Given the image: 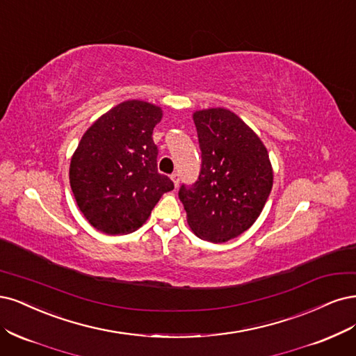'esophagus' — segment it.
<instances>
[{
    "label": "esophagus",
    "instance_id": "esophagus-1",
    "mask_svg": "<svg viewBox=\"0 0 356 356\" xmlns=\"http://www.w3.org/2000/svg\"><path fill=\"white\" fill-rule=\"evenodd\" d=\"M171 180H173L175 186L177 188V186H179V180H180V177H179V173H173V175H171Z\"/></svg>",
    "mask_w": 356,
    "mask_h": 356
}]
</instances>
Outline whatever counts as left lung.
Instances as JSON below:
<instances>
[{
  "instance_id": "1",
  "label": "left lung",
  "mask_w": 356,
  "mask_h": 356,
  "mask_svg": "<svg viewBox=\"0 0 356 356\" xmlns=\"http://www.w3.org/2000/svg\"><path fill=\"white\" fill-rule=\"evenodd\" d=\"M201 149L198 180L179 189L188 223L200 238L226 243L253 225L269 198L273 173L265 145L234 112L193 113Z\"/></svg>"
}]
</instances>
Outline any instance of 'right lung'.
I'll use <instances>...</instances> for the list:
<instances>
[{"label":"right lung","instance_id":"add662e5","mask_svg":"<svg viewBox=\"0 0 356 356\" xmlns=\"http://www.w3.org/2000/svg\"><path fill=\"white\" fill-rule=\"evenodd\" d=\"M158 106L122 102L84 133L71 159L70 181L79 210L97 231L122 235L140 227L175 183L158 173L154 127Z\"/></svg>","mask_w":356,"mask_h":356}]
</instances>
